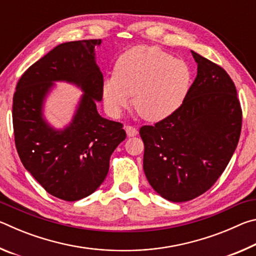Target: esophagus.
<instances>
[{"label": "esophagus", "mask_w": 256, "mask_h": 256, "mask_svg": "<svg viewBox=\"0 0 256 256\" xmlns=\"http://www.w3.org/2000/svg\"><path fill=\"white\" fill-rule=\"evenodd\" d=\"M125 131H126L128 136H136L138 134V130L132 126V125H126V126H125Z\"/></svg>", "instance_id": "esophagus-1"}]
</instances>
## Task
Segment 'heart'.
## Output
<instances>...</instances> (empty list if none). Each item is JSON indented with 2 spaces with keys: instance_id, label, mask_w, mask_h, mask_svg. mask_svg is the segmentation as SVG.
Segmentation results:
<instances>
[{
  "instance_id": "b5f03b06",
  "label": "heart",
  "mask_w": 256,
  "mask_h": 256,
  "mask_svg": "<svg viewBox=\"0 0 256 256\" xmlns=\"http://www.w3.org/2000/svg\"><path fill=\"white\" fill-rule=\"evenodd\" d=\"M188 64L154 46H136L120 56L102 82L107 110L118 116L131 102L142 118L164 120L178 110L192 86Z\"/></svg>"
}]
</instances>
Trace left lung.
Here are the masks:
<instances>
[{"label": "left lung", "mask_w": 256, "mask_h": 256, "mask_svg": "<svg viewBox=\"0 0 256 256\" xmlns=\"http://www.w3.org/2000/svg\"><path fill=\"white\" fill-rule=\"evenodd\" d=\"M198 74L178 110L140 128L144 170L152 188L172 202L193 200L214 185L240 141L242 107L232 78L192 50Z\"/></svg>", "instance_id": "8db88e82"}]
</instances>
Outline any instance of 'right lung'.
Wrapping results in <instances>:
<instances>
[{"instance_id": "add662e5", "label": "right lung", "mask_w": 256, "mask_h": 256, "mask_svg": "<svg viewBox=\"0 0 256 256\" xmlns=\"http://www.w3.org/2000/svg\"><path fill=\"white\" fill-rule=\"evenodd\" d=\"M100 40L68 42L34 63L16 84L12 106L16 148L34 178L55 198L78 201L106 178L110 159L126 133L123 124L102 118V73L94 60ZM54 80L80 86L85 94L72 122L55 130L42 118V104Z\"/></svg>"}]
</instances>
